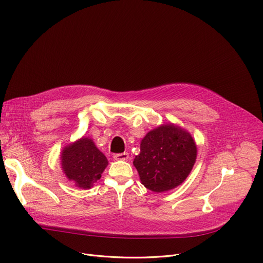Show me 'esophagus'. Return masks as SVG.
Returning a JSON list of instances; mask_svg holds the SVG:
<instances>
[{"label":"esophagus","instance_id":"1","mask_svg":"<svg viewBox=\"0 0 263 263\" xmlns=\"http://www.w3.org/2000/svg\"><path fill=\"white\" fill-rule=\"evenodd\" d=\"M129 158L127 153H121V154H116L114 155V159L117 161H125Z\"/></svg>","mask_w":263,"mask_h":263}]
</instances>
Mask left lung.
<instances>
[{
	"instance_id": "1",
	"label": "left lung",
	"mask_w": 263,
	"mask_h": 263,
	"mask_svg": "<svg viewBox=\"0 0 263 263\" xmlns=\"http://www.w3.org/2000/svg\"><path fill=\"white\" fill-rule=\"evenodd\" d=\"M196 159L197 145L192 135L167 123L145 135L133 163L141 183L152 192L164 193L184 182Z\"/></svg>"
}]
</instances>
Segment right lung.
<instances>
[{
    "mask_svg": "<svg viewBox=\"0 0 263 263\" xmlns=\"http://www.w3.org/2000/svg\"><path fill=\"white\" fill-rule=\"evenodd\" d=\"M60 156L66 178L82 190L91 189L108 165L105 155L85 136L64 146Z\"/></svg>",
    "mask_w": 263,
    "mask_h": 263,
    "instance_id": "add662e5",
    "label": "right lung"
}]
</instances>
